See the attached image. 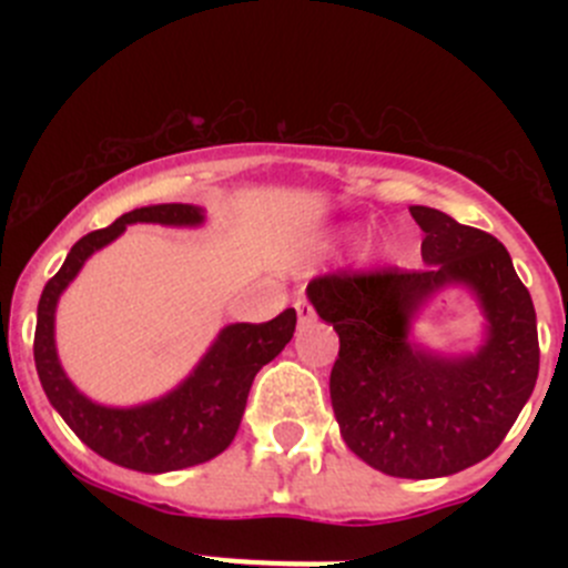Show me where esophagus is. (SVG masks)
Here are the masks:
<instances>
[{
  "label": "esophagus",
  "instance_id": "obj_1",
  "mask_svg": "<svg viewBox=\"0 0 568 568\" xmlns=\"http://www.w3.org/2000/svg\"><path fill=\"white\" fill-rule=\"evenodd\" d=\"M294 307H296V316H300L302 326L311 324V321L316 318V311H313V305H311V300H307V296H296Z\"/></svg>",
  "mask_w": 568,
  "mask_h": 568
}]
</instances>
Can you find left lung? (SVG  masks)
<instances>
[{
    "label": "left lung",
    "instance_id": "1",
    "mask_svg": "<svg viewBox=\"0 0 568 568\" xmlns=\"http://www.w3.org/2000/svg\"><path fill=\"white\" fill-rule=\"evenodd\" d=\"M423 268H337L307 285L341 352L329 398L348 448L395 478H439L473 467L511 432L538 376L536 311L508 250L491 233L426 205ZM464 282L490 318L475 358L437 361L405 343V321L434 290Z\"/></svg>",
    "mask_w": 568,
    "mask_h": 568
}]
</instances>
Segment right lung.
I'll return each mask as SVG.
<instances>
[{"instance_id":"add662e5","label":"right lung","mask_w":568,"mask_h":568,"mask_svg":"<svg viewBox=\"0 0 568 568\" xmlns=\"http://www.w3.org/2000/svg\"><path fill=\"white\" fill-rule=\"evenodd\" d=\"M200 220L203 214L183 203L129 211L109 227L79 239L38 302L36 368L51 406L90 450L136 473H170L220 456L236 437L255 374L283 352L296 329L294 307L263 324L227 326L178 390L134 409H106L68 382L54 352V307L82 263L131 222L197 225Z\"/></svg>"}]
</instances>
